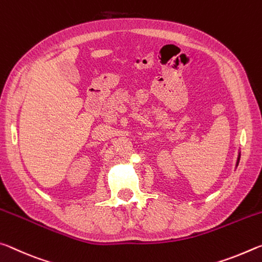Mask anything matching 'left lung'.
I'll list each match as a JSON object with an SVG mask.
<instances>
[{"instance_id": "obj_1", "label": "left lung", "mask_w": 262, "mask_h": 262, "mask_svg": "<svg viewBox=\"0 0 262 262\" xmlns=\"http://www.w3.org/2000/svg\"><path fill=\"white\" fill-rule=\"evenodd\" d=\"M239 160H240V152H239V154H238V159H237V164H235V167L238 166V164H239Z\"/></svg>"}]
</instances>
